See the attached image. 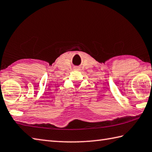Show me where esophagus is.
I'll use <instances>...</instances> for the list:
<instances>
[{"label":"esophagus","instance_id":"esophagus-1","mask_svg":"<svg viewBox=\"0 0 152 152\" xmlns=\"http://www.w3.org/2000/svg\"><path fill=\"white\" fill-rule=\"evenodd\" d=\"M76 69V70H79V68H77H77H76V69Z\"/></svg>","mask_w":152,"mask_h":152}]
</instances>
